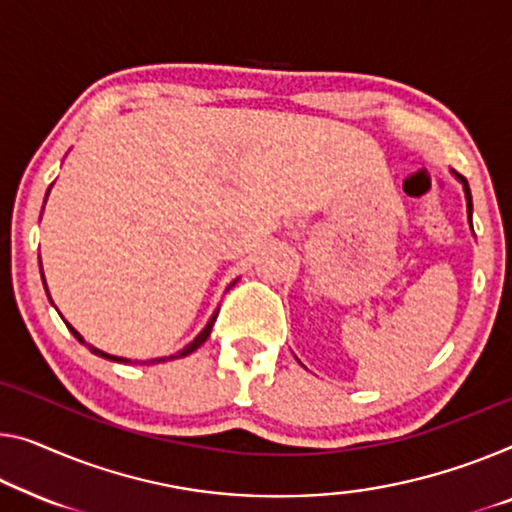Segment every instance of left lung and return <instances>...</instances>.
Here are the masks:
<instances>
[{"label":"left lung","mask_w":512,"mask_h":512,"mask_svg":"<svg viewBox=\"0 0 512 512\" xmlns=\"http://www.w3.org/2000/svg\"><path fill=\"white\" fill-rule=\"evenodd\" d=\"M462 186H464V195H467V213H469V223H471V213H474V204H471V190H469V183L464 177H460Z\"/></svg>","instance_id":"obj_1"}]
</instances>
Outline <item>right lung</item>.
Here are the masks:
<instances>
[{
	"label": "right lung",
	"mask_w": 512,
	"mask_h": 512,
	"mask_svg": "<svg viewBox=\"0 0 512 512\" xmlns=\"http://www.w3.org/2000/svg\"><path fill=\"white\" fill-rule=\"evenodd\" d=\"M216 317H218V312H216V315H213V317L209 319V324H207V326H204V331H202L200 335H197V338H195L193 342H190V345H186V347H183V349H181V352H177V354H172V356H163V358H151V361H149V363H163V361H172V358H181V356H188V354H193L197 347H202V345H204V342H207V338H209V333H211V329H213V322H216ZM66 326H68V331H71V333L75 335V338H78L80 342H85V340H82V335H80L78 331H75L71 324H66ZM89 349H91V354H96V356L110 358V361H124V363H128V361H126V358H119V356H110V354H105V352H101V349H96V347H91V345H89Z\"/></svg>",
	"instance_id": "add662e5"
}]
</instances>
